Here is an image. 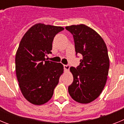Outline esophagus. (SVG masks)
<instances>
[{
  "instance_id": "obj_1",
  "label": "esophagus",
  "mask_w": 124,
  "mask_h": 124,
  "mask_svg": "<svg viewBox=\"0 0 124 124\" xmlns=\"http://www.w3.org/2000/svg\"><path fill=\"white\" fill-rule=\"evenodd\" d=\"M70 65H64V69L65 71H69V70H70Z\"/></svg>"
}]
</instances>
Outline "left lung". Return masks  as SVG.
Returning <instances> with one entry per match:
<instances>
[{"mask_svg": "<svg viewBox=\"0 0 124 124\" xmlns=\"http://www.w3.org/2000/svg\"><path fill=\"white\" fill-rule=\"evenodd\" d=\"M73 34L75 51L83 58L76 68H70L73 82L68 87L75 101L88 104L99 97L107 81L109 58L107 46L94 30L84 24L66 27Z\"/></svg>", "mask_w": 124, "mask_h": 124, "instance_id": "left-lung-1", "label": "left lung"}]
</instances>
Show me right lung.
Listing matches in <instances>:
<instances>
[{
  "mask_svg": "<svg viewBox=\"0 0 124 124\" xmlns=\"http://www.w3.org/2000/svg\"><path fill=\"white\" fill-rule=\"evenodd\" d=\"M62 27L37 23L25 33L15 55V71L23 96L34 105H42L52 97L63 74V65L46 60L52 43Z\"/></svg>",
  "mask_w": 124,
  "mask_h": 124,
  "instance_id": "add662e5",
  "label": "right lung"
}]
</instances>
